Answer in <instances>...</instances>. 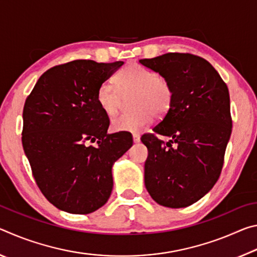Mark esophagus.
I'll return each instance as SVG.
<instances>
[{
  "label": "esophagus",
  "mask_w": 257,
  "mask_h": 257,
  "mask_svg": "<svg viewBox=\"0 0 257 257\" xmlns=\"http://www.w3.org/2000/svg\"><path fill=\"white\" fill-rule=\"evenodd\" d=\"M133 141L134 143H139V141H141V136H139L138 134H133Z\"/></svg>",
  "instance_id": "esophagus-1"
}]
</instances>
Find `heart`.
Here are the masks:
<instances>
[{
	"label": "heart",
	"instance_id": "heart-1",
	"mask_svg": "<svg viewBox=\"0 0 257 257\" xmlns=\"http://www.w3.org/2000/svg\"><path fill=\"white\" fill-rule=\"evenodd\" d=\"M114 84L104 81L98 87L96 102L102 112L108 118L116 115L123 98L129 96V106L134 108L112 121L115 132H142L154 121V112L164 115L172 105L173 89L169 80L141 64L124 67L116 75Z\"/></svg>",
	"mask_w": 257,
	"mask_h": 257
}]
</instances>
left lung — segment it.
<instances>
[{"label": "left lung", "mask_w": 257, "mask_h": 257, "mask_svg": "<svg viewBox=\"0 0 257 257\" xmlns=\"http://www.w3.org/2000/svg\"><path fill=\"white\" fill-rule=\"evenodd\" d=\"M167 78L173 101L163 119L142 142L149 156L145 186L160 205L189 206L215 185L222 171L232 129L227 84L212 64L190 53H167L139 60ZM157 134L168 136V143Z\"/></svg>", "instance_id": "1"}]
</instances>
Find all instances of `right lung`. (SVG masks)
I'll list each match as a JSON object with an SVG mask.
<instances>
[{
  "label": "right lung",
  "instance_id": "obj_1",
  "mask_svg": "<svg viewBox=\"0 0 257 257\" xmlns=\"http://www.w3.org/2000/svg\"><path fill=\"white\" fill-rule=\"evenodd\" d=\"M122 64L93 60L59 64L43 73L26 98L25 154L38 188L59 210L88 214L110 197L112 165L132 147L133 137L128 132L107 134L110 120L96 93Z\"/></svg>",
  "mask_w": 257,
  "mask_h": 257
}]
</instances>
